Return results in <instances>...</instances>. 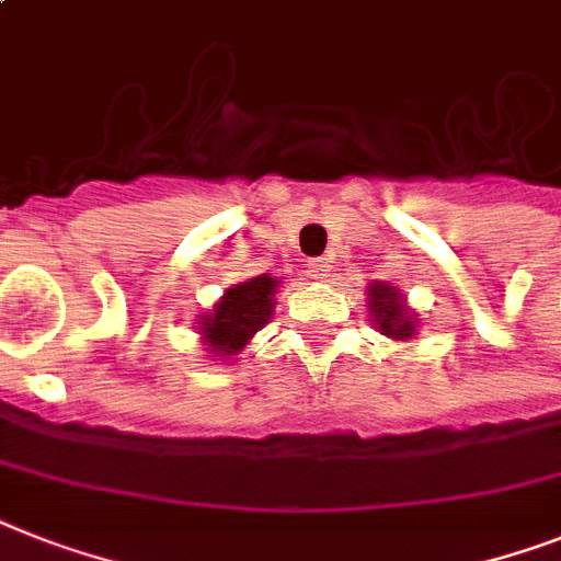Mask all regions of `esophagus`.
<instances>
[{
  "label": "esophagus",
  "mask_w": 561,
  "mask_h": 561,
  "mask_svg": "<svg viewBox=\"0 0 561 561\" xmlns=\"http://www.w3.org/2000/svg\"><path fill=\"white\" fill-rule=\"evenodd\" d=\"M331 262H328V259H313L311 265H308V276H311V279H320V282H325L328 276H331Z\"/></svg>",
  "instance_id": "1"
}]
</instances>
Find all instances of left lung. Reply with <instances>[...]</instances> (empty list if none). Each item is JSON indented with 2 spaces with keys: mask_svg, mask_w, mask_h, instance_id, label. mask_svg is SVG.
I'll return each instance as SVG.
<instances>
[{
  "mask_svg": "<svg viewBox=\"0 0 561 561\" xmlns=\"http://www.w3.org/2000/svg\"><path fill=\"white\" fill-rule=\"evenodd\" d=\"M368 296H371V299H368L371 313L377 317V325H380L383 334L394 336V340H409V336L414 334V325L412 320H409L407 305H403V299L398 296V290L375 282V285L368 288Z\"/></svg>",
  "mask_w": 561,
  "mask_h": 561,
  "instance_id": "obj_1",
  "label": "left lung"
}]
</instances>
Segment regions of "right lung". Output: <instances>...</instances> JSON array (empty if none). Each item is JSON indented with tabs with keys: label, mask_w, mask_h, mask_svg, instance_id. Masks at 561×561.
<instances>
[{
	"label": "right lung",
	"mask_w": 561,
	"mask_h": 561,
	"mask_svg": "<svg viewBox=\"0 0 561 561\" xmlns=\"http://www.w3.org/2000/svg\"><path fill=\"white\" fill-rule=\"evenodd\" d=\"M273 290H276V279L271 276H256L227 290L221 302L202 322V334L209 352H216V357L239 354L250 336L271 317Z\"/></svg>",
	"instance_id": "obj_1"
}]
</instances>
